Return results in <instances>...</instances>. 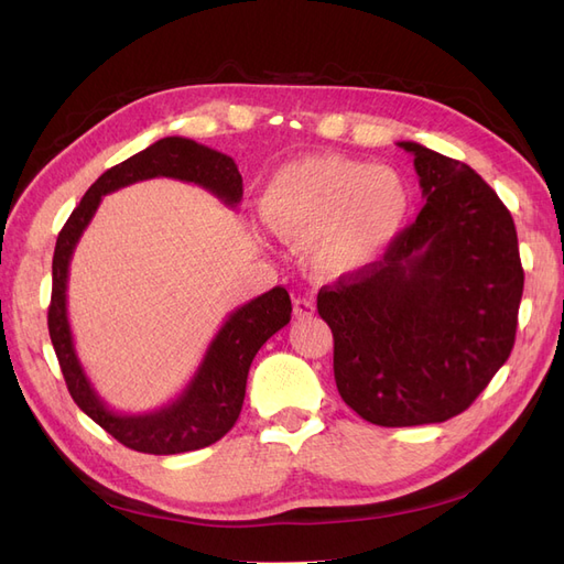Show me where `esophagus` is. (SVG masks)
I'll return each mask as SVG.
<instances>
[{
    "label": "esophagus",
    "mask_w": 564,
    "mask_h": 564,
    "mask_svg": "<svg viewBox=\"0 0 564 564\" xmlns=\"http://www.w3.org/2000/svg\"><path fill=\"white\" fill-rule=\"evenodd\" d=\"M315 313V303L311 299H294V317L296 319H305V317H313Z\"/></svg>",
    "instance_id": "esophagus-1"
}]
</instances>
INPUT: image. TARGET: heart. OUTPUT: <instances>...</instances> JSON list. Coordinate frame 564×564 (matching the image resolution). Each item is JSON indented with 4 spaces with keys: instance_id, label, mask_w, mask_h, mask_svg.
<instances>
[{
    "instance_id": "1",
    "label": "heart",
    "mask_w": 564,
    "mask_h": 564,
    "mask_svg": "<svg viewBox=\"0 0 564 564\" xmlns=\"http://www.w3.org/2000/svg\"><path fill=\"white\" fill-rule=\"evenodd\" d=\"M409 214L406 183L390 166L340 155H305L284 164L259 199L263 226L299 242L317 280L355 278L395 242Z\"/></svg>"
}]
</instances>
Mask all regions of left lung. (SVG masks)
<instances>
[{
	"label": "left lung",
	"mask_w": 564,
	"mask_h": 564,
	"mask_svg": "<svg viewBox=\"0 0 564 564\" xmlns=\"http://www.w3.org/2000/svg\"><path fill=\"white\" fill-rule=\"evenodd\" d=\"M398 145L414 155L423 209L381 261L317 294L340 398L386 429L466 412L513 350L524 286L499 195L464 162Z\"/></svg>",
	"instance_id": "left-lung-1"
}]
</instances>
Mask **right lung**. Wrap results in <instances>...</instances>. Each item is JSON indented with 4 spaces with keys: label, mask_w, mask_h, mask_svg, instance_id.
Instances as JSON below:
<instances>
[{
    "label": "right lung",
    "mask_w": 564,
    "mask_h": 564,
    "mask_svg": "<svg viewBox=\"0 0 564 564\" xmlns=\"http://www.w3.org/2000/svg\"><path fill=\"white\" fill-rule=\"evenodd\" d=\"M178 178L202 185L228 207L242 199V176L232 158L181 135L152 143L100 176L63 226L54 251V286L48 305V336L54 344L67 390L84 414L94 419L124 447L143 454H183L214 445L240 416L251 360L265 340L292 319V299L275 286L230 313L214 336L207 355L181 395L158 412L117 414L94 390L75 352L67 322V272L82 232L87 230L100 199L119 187L148 178Z\"/></svg>",
    "instance_id": "right-lung-1"
}]
</instances>
